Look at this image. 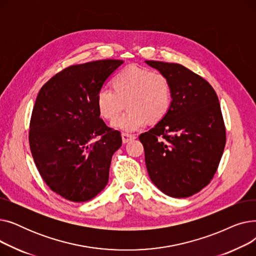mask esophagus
<instances>
[{
  "mask_svg": "<svg viewBox=\"0 0 256 256\" xmlns=\"http://www.w3.org/2000/svg\"><path fill=\"white\" fill-rule=\"evenodd\" d=\"M121 138H122V142L124 143H128L134 139H136V136L130 135V134H126V132H122L121 134Z\"/></svg>",
  "mask_w": 256,
  "mask_h": 256,
  "instance_id": "34e87169",
  "label": "esophagus"
}]
</instances>
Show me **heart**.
<instances>
[{
    "label": "heart",
    "instance_id": "heart-1",
    "mask_svg": "<svg viewBox=\"0 0 256 256\" xmlns=\"http://www.w3.org/2000/svg\"><path fill=\"white\" fill-rule=\"evenodd\" d=\"M113 89L100 88L96 106L102 117L113 120L123 110H129L112 122L115 128L132 132L142 128L147 121L163 119L172 100L171 86L165 74L145 67L130 65L112 80Z\"/></svg>",
    "mask_w": 256,
    "mask_h": 256
}]
</instances>
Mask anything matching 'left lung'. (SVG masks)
<instances>
[{"label":"left lung","mask_w":256,"mask_h":256,"mask_svg":"<svg viewBox=\"0 0 256 256\" xmlns=\"http://www.w3.org/2000/svg\"><path fill=\"white\" fill-rule=\"evenodd\" d=\"M169 80L172 100L163 119L143 132L147 172L158 190L190 197L210 184L226 142L219 100L208 82L178 63L145 61Z\"/></svg>","instance_id":"1"}]
</instances>
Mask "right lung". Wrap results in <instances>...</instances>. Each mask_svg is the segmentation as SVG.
Here are the masks:
<instances>
[{"mask_svg": "<svg viewBox=\"0 0 256 256\" xmlns=\"http://www.w3.org/2000/svg\"><path fill=\"white\" fill-rule=\"evenodd\" d=\"M122 63L108 59L70 66L36 98L29 132L35 165L52 191L74 202H85L104 189L112 156L122 144L96 106L98 90Z\"/></svg>", "mask_w": 256, "mask_h": 256, "instance_id": "obj_1", "label": "right lung"}]
</instances>
